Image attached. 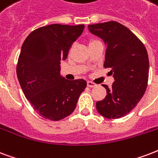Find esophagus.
<instances>
[{"mask_svg": "<svg viewBox=\"0 0 158 158\" xmlns=\"http://www.w3.org/2000/svg\"><path fill=\"white\" fill-rule=\"evenodd\" d=\"M97 86V84H95L94 82H92V81H87V86L88 87H95V86Z\"/></svg>", "mask_w": 158, "mask_h": 158, "instance_id": "esophagus-1", "label": "esophagus"}]
</instances>
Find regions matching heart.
<instances>
[{
    "instance_id": "obj_1",
    "label": "heart",
    "mask_w": 158,
    "mask_h": 158,
    "mask_svg": "<svg viewBox=\"0 0 158 158\" xmlns=\"http://www.w3.org/2000/svg\"><path fill=\"white\" fill-rule=\"evenodd\" d=\"M98 41V40H97V39H92V40H90V41H89V44L92 43V42H94V41Z\"/></svg>"
}]
</instances>
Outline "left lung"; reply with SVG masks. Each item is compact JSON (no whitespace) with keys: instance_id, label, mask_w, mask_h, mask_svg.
<instances>
[{"instance_id":"1","label":"left lung","mask_w":158,"mask_h":158,"mask_svg":"<svg viewBox=\"0 0 158 158\" xmlns=\"http://www.w3.org/2000/svg\"><path fill=\"white\" fill-rule=\"evenodd\" d=\"M89 31L106 44L104 67L114 77L106 97L97 102V111L108 119L127 115L137 106L148 86L149 60L144 44L117 21L89 25Z\"/></svg>"}]
</instances>
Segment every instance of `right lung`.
Masks as SVG:
<instances>
[{
	"label": "right lung",
	"instance_id": "obj_1",
	"mask_svg": "<svg viewBox=\"0 0 158 158\" xmlns=\"http://www.w3.org/2000/svg\"><path fill=\"white\" fill-rule=\"evenodd\" d=\"M83 29L84 25L45 26L30 33L22 44L17 78L34 110L46 119L59 121L72 114L86 88L85 80H66L60 75L61 61Z\"/></svg>",
	"mask_w": 158,
	"mask_h": 158
}]
</instances>
